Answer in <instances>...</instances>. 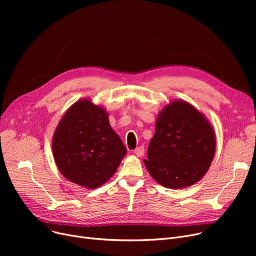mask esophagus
Returning a JSON list of instances; mask_svg holds the SVG:
<instances>
[{"label": "esophagus", "mask_w": 256, "mask_h": 256, "mask_svg": "<svg viewBox=\"0 0 256 256\" xmlns=\"http://www.w3.org/2000/svg\"><path fill=\"white\" fill-rule=\"evenodd\" d=\"M144 152H145L144 147L143 146H139V147H137L135 150H134V154H135L137 156H142L144 154Z\"/></svg>", "instance_id": "34e87169"}]
</instances>
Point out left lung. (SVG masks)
I'll use <instances>...</instances> for the list:
<instances>
[{"label":"left lung","mask_w":256,"mask_h":256,"mask_svg":"<svg viewBox=\"0 0 256 256\" xmlns=\"http://www.w3.org/2000/svg\"><path fill=\"white\" fill-rule=\"evenodd\" d=\"M216 152V135L206 117L182 100L163 108L144 164L152 178L169 189L204 178Z\"/></svg>","instance_id":"obj_1"}]
</instances>
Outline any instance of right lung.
<instances>
[{
    "mask_svg": "<svg viewBox=\"0 0 256 256\" xmlns=\"http://www.w3.org/2000/svg\"><path fill=\"white\" fill-rule=\"evenodd\" d=\"M52 156L62 176L87 189L109 180L126 154L104 108L88 98L76 102L52 136Z\"/></svg>",
    "mask_w": 256,
    "mask_h": 256,
    "instance_id": "right-lung-1",
    "label": "right lung"
}]
</instances>
